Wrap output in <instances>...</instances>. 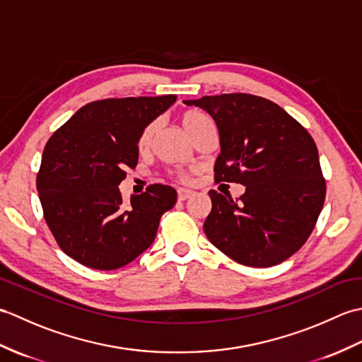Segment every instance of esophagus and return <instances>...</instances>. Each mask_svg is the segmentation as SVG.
I'll return each mask as SVG.
<instances>
[{"label": "esophagus", "mask_w": 362, "mask_h": 362, "mask_svg": "<svg viewBox=\"0 0 362 362\" xmlns=\"http://www.w3.org/2000/svg\"><path fill=\"white\" fill-rule=\"evenodd\" d=\"M194 194L193 189H188V188H179L177 189V197H179V201H187L188 197H191Z\"/></svg>", "instance_id": "34e87169"}]
</instances>
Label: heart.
Returning a JSON list of instances; mask_svg holds the SVG:
<instances>
[{"instance_id":"1","label":"heart","mask_w":362,"mask_h":362,"mask_svg":"<svg viewBox=\"0 0 362 362\" xmlns=\"http://www.w3.org/2000/svg\"><path fill=\"white\" fill-rule=\"evenodd\" d=\"M180 122H182V126L185 127V130L189 134L191 138H194L205 127L211 126V121L205 113L199 112V110H193V109L185 110L180 115ZM153 130H156V124H153V122H151V124H148L141 130L140 135H138V138H136V149L138 151L144 152L146 149L149 148L152 135H153ZM179 177L182 180L188 179L187 174H179Z\"/></svg>"}]
</instances>
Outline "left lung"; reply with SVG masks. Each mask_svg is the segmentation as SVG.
Listing matches in <instances>:
<instances>
[{"instance_id": "8db88e82", "label": "left lung", "mask_w": 362, "mask_h": 362, "mask_svg": "<svg viewBox=\"0 0 362 362\" xmlns=\"http://www.w3.org/2000/svg\"><path fill=\"white\" fill-rule=\"evenodd\" d=\"M210 113L219 130L216 182L245 187L240 199L209 191L204 232L236 263L280 264L308 240L325 201L313 136L269 99L247 93L183 101Z\"/></svg>"}]
</instances>
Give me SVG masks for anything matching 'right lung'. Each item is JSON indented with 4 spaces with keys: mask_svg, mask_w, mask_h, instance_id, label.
Returning <instances> with one entry per match:
<instances>
[{
    "mask_svg": "<svg viewBox=\"0 0 362 362\" xmlns=\"http://www.w3.org/2000/svg\"><path fill=\"white\" fill-rule=\"evenodd\" d=\"M175 95L101 99L81 107L45 146L37 191L59 247L78 263L113 271L156 240L160 218L177 201L153 183L122 202L118 185L138 163L136 138L175 103Z\"/></svg>",
    "mask_w": 362,
    "mask_h": 362,
    "instance_id": "add662e5",
    "label": "right lung"
}]
</instances>
